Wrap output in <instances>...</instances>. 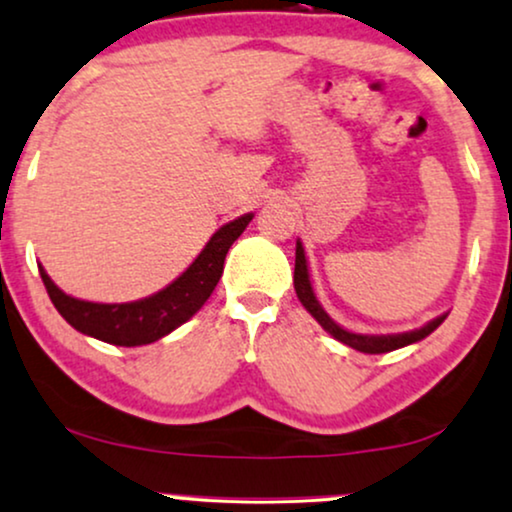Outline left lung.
<instances>
[{"label":"left lung","instance_id":"8db88e82","mask_svg":"<svg viewBox=\"0 0 512 512\" xmlns=\"http://www.w3.org/2000/svg\"><path fill=\"white\" fill-rule=\"evenodd\" d=\"M294 290H297V297L299 302L304 304V309L309 311V314L314 316L335 340L345 342V345H350L352 350H359L364 354H383V352L398 350V347L412 345V342L424 340L426 335L434 333V330L446 321V316H438L431 323H426L424 328L412 330V333H400V335H359V333H350V330L340 328L338 323L323 311V306L318 304L314 287H311V280H309V266H306L302 242H297V256H294Z\"/></svg>","mask_w":512,"mask_h":512}]
</instances>
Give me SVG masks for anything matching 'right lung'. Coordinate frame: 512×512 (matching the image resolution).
<instances>
[{
  "label": "right lung",
  "instance_id": "add662e5",
  "mask_svg": "<svg viewBox=\"0 0 512 512\" xmlns=\"http://www.w3.org/2000/svg\"><path fill=\"white\" fill-rule=\"evenodd\" d=\"M254 215H242L234 222H227L210 237L206 249L189 268L172 282L170 287L131 304H93L74 299L64 294L40 266V278L50 294L54 309L64 316L69 326L78 333L98 338L102 342L119 347L150 345V342L165 338L174 328L182 326L206 304L210 292L218 285L225 256L237 237L246 230Z\"/></svg>",
  "mask_w": 512,
  "mask_h": 512
}]
</instances>
